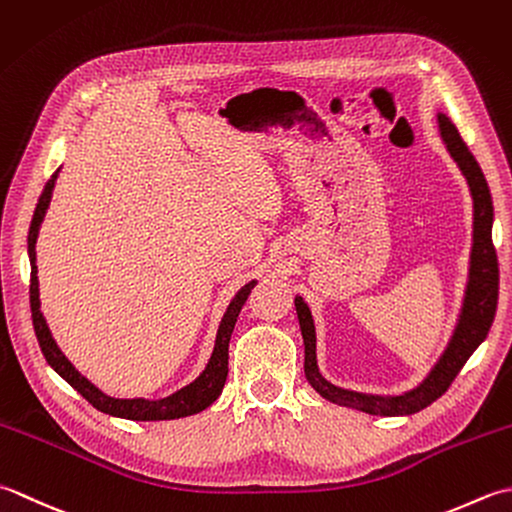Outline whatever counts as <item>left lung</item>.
<instances>
[{"instance_id":"obj_1","label":"left lung","mask_w":512,"mask_h":512,"mask_svg":"<svg viewBox=\"0 0 512 512\" xmlns=\"http://www.w3.org/2000/svg\"><path fill=\"white\" fill-rule=\"evenodd\" d=\"M437 125H440V137L446 145V152L451 154L457 168L466 179L468 192L473 198V241L471 254H468V276L464 285V296L457 314L455 327L451 331L444 351L435 360L429 373L415 384L413 389L402 393H364L344 389L333 384L322 375L318 367L316 353V322L311 316V309L300 294H296L294 305L300 322L302 342H305V375L307 382L314 387L322 398L356 409L369 415H411L435 402L440 395L451 387L455 375L473 356V351L488 336V329L493 325L497 294H499V269L497 254L493 247V198H490L488 183L484 172L475 161V156L468 152L466 143L457 132L455 123L444 112H437Z\"/></svg>"}]
</instances>
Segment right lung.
I'll return each instance as SVG.
<instances>
[{"label": "right lung", "mask_w": 512, "mask_h": 512, "mask_svg": "<svg viewBox=\"0 0 512 512\" xmlns=\"http://www.w3.org/2000/svg\"><path fill=\"white\" fill-rule=\"evenodd\" d=\"M61 168L50 176L46 183L44 192H41L33 221H30V232H28V258H30V311H33V327L37 333L41 353H44L46 362L55 369L61 378H64L72 389L81 393L97 411L108 413L112 417H123V420H137V422H159V420H179V417H187L194 413L205 411L207 406L214 404L218 395L223 393L225 380H227V349H229V338H232V331L236 325V318L241 314V307L249 296V291L254 289L258 280H249L241 289L236 291L234 298L229 300L225 314L218 322V331L214 338V349L212 356L207 360L205 369L198 373V378L190 384H185L183 389L170 393L168 398L161 400H148V398H112V395L103 393L97 384H92L86 375H81L79 369L72 364L66 353L59 349L57 340L52 338L48 322L41 314V300H39V278H37V236L39 227L44 223L46 212L50 207L52 190H55L57 176Z\"/></svg>", "instance_id": "add662e5"}]
</instances>
